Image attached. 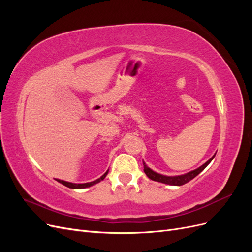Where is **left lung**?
Instances as JSON below:
<instances>
[{
	"label": "left lung",
	"instance_id": "obj_1",
	"mask_svg": "<svg viewBox=\"0 0 252 252\" xmlns=\"http://www.w3.org/2000/svg\"><path fill=\"white\" fill-rule=\"evenodd\" d=\"M215 156H213L212 158H210L205 164L200 166L199 168H196V169H194L192 171H189V172L184 173V174H181V175H173V177H171V175H164V174H161V173H158V172L154 171L152 169H150L149 167L146 165V163L143 161L144 172L146 173L147 177L150 180H152V181L164 183V184H167V185L181 186V185L186 184V183H188L189 181H191L192 179H194L196 177L197 174H199L200 172H202L206 168V167L208 166V164L212 161L213 158H215Z\"/></svg>",
	"mask_w": 252,
	"mask_h": 252
}]
</instances>
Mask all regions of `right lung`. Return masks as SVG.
Instances as JSON below:
<instances>
[{
	"instance_id": "right-lung-1",
	"label": "right lung",
	"mask_w": 252,
	"mask_h": 252,
	"mask_svg": "<svg viewBox=\"0 0 252 252\" xmlns=\"http://www.w3.org/2000/svg\"><path fill=\"white\" fill-rule=\"evenodd\" d=\"M108 171H109V170L106 171V172L102 175V177L98 178L97 180L93 181V182H89V183H84V184H75V183L66 182V181H63V180H59V179H57V181H58L59 183H61V184H63L64 186L68 187V188H72V189H83V188H88V187H90V186H94V185L97 184V183H100L101 181H103V180L106 178V175L108 174Z\"/></svg>"
}]
</instances>
